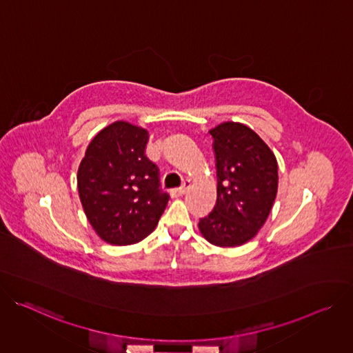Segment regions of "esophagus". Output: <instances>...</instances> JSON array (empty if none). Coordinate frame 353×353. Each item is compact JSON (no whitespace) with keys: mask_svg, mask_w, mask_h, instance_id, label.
I'll list each match as a JSON object with an SVG mask.
<instances>
[{"mask_svg":"<svg viewBox=\"0 0 353 353\" xmlns=\"http://www.w3.org/2000/svg\"><path fill=\"white\" fill-rule=\"evenodd\" d=\"M190 188V183L188 181H185L181 187H177V188H173L172 190V195L173 196H181V195H184L185 192H187V190Z\"/></svg>","mask_w":353,"mask_h":353,"instance_id":"esophagus-1","label":"esophagus"}]
</instances>
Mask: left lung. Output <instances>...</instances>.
<instances>
[{"instance_id":"obj_1","label":"left lung","mask_w":353,"mask_h":353,"mask_svg":"<svg viewBox=\"0 0 353 353\" xmlns=\"http://www.w3.org/2000/svg\"><path fill=\"white\" fill-rule=\"evenodd\" d=\"M216 168V204L198 229L211 244L237 247L264 226L278 191V163L270 146L241 123L210 130Z\"/></svg>"}]
</instances>
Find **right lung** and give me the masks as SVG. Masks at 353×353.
<instances>
[{"label":"right lung","instance_id":"add662e5","mask_svg":"<svg viewBox=\"0 0 353 353\" xmlns=\"http://www.w3.org/2000/svg\"><path fill=\"white\" fill-rule=\"evenodd\" d=\"M148 139L145 128L114 121L93 137L78 168L83 212L109 244L141 241L155 230L168 205L158 166L145 157Z\"/></svg>","mask_w":353,"mask_h":353}]
</instances>
